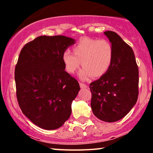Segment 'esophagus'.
I'll return each mask as SVG.
<instances>
[{
  "label": "esophagus",
  "instance_id": "obj_1",
  "mask_svg": "<svg viewBox=\"0 0 153 153\" xmlns=\"http://www.w3.org/2000/svg\"><path fill=\"white\" fill-rule=\"evenodd\" d=\"M80 87L81 88H88V86L85 84L82 83V82H80Z\"/></svg>",
  "mask_w": 153,
  "mask_h": 153
}]
</instances>
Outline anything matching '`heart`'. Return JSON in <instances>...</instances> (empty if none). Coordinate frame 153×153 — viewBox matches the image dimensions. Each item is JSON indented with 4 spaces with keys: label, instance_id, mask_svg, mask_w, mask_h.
<instances>
[{
    "label": "heart",
    "instance_id": "obj_1",
    "mask_svg": "<svg viewBox=\"0 0 153 153\" xmlns=\"http://www.w3.org/2000/svg\"><path fill=\"white\" fill-rule=\"evenodd\" d=\"M73 53L69 50L62 52V62L66 71L71 74L75 73L82 64L83 68L79 77L82 80L105 75L113 62V47L106 39L82 38L73 46Z\"/></svg>",
    "mask_w": 153,
    "mask_h": 153
}]
</instances>
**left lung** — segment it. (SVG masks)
<instances>
[{
	"instance_id": "1",
	"label": "left lung",
	"mask_w": 153,
	"mask_h": 153,
	"mask_svg": "<svg viewBox=\"0 0 153 153\" xmlns=\"http://www.w3.org/2000/svg\"><path fill=\"white\" fill-rule=\"evenodd\" d=\"M103 34L113 47L114 59L106 74L90 84L91 106L100 120L114 122L125 117L137 101L139 71L131 47L116 32Z\"/></svg>"
}]
</instances>
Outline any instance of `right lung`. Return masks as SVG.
<instances>
[{
    "label": "right lung",
    "mask_w": 153,
    "mask_h": 153,
    "mask_svg": "<svg viewBox=\"0 0 153 153\" xmlns=\"http://www.w3.org/2000/svg\"><path fill=\"white\" fill-rule=\"evenodd\" d=\"M65 36H40L22 48L15 68L19 105L35 125L47 130L62 127L71 115L78 82L65 71L62 54L74 45Z\"/></svg>",
    "instance_id": "obj_1"
}]
</instances>
